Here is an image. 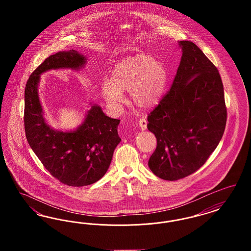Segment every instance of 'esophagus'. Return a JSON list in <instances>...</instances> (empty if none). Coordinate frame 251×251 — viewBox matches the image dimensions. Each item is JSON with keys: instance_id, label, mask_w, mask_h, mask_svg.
Wrapping results in <instances>:
<instances>
[{"instance_id": "obj_1", "label": "esophagus", "mask_w": 251, "mask_h": 251, "mask_svg": "<svg viewBox=\"0 0 251 251\" xmlns=\"http://www.w3.org/2000/svg\"><path fill=\"white\" fill-rule=\"evenodd\" d=\"M139 126H140L142 131L146 130L147 129V120H145V119H141V120H139Z\"/></svg>"}]
</instances>
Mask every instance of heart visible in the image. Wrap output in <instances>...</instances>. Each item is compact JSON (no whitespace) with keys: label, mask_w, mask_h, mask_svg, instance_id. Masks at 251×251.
<instances>
[{"label":"heart","mask_w":251,"mask_h":251,"mask_svg":"<svg viewBox=\"0 0 251 251\" xmlns=\"http://www.w3.org/2000/svg\"><path fill=\"white\" fill-rule=\"evenodd\" d=\"M167 82L168 72L163 62L150 54L138 53L116 66L103 94L108 102L117 106L123 100L122 92L130 90L131 100L137 107L150 109L161 100Z\"/></svg>","instance_id":"b5f03b06"}]
</instances>
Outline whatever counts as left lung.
Instances as JSON below:
<instances>
[{
  "label": "left lung",
  "mask_w": 251,
  "mask_h": 251,
  "mask_svg": "<svg viewBox=\"0 0 251 251\" xmlns=\"http://www.w3.org/2000/svg\"><path fill=\"white\" fill-rule=\"evenodd\" d=\"M182 50L170 90L148 116L157 147L149 167L157 177L177 180L202 167L220 142L227 122L224 88L215 65L195 43Z\"/></svg>",
  "instance_id": "8db88e82"
}]
</instances>
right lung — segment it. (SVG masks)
I'll return each mask as SVG.
<instances>
[{"instance_id": "1", "label": "right lung", "mask_w": 251, "mask_h": 251, "mask_svg": "<svg viewBox=\"0 0 251 251\" xmlns=\"http://www.w3.org/2000/svg\"><path fill=\"white\" fill-rule=\"evenodd\" d=\"M85 62V56L75 50L58 51L30 75L24 92V128L31 149L51 176L77 187L92 184L106 173L121 141L118 133L120 120L109 118L93 104L76 130H54L45 120L37 87L42 73L60 69L79 71Z\"/></svg>"}]
</instances>
